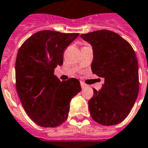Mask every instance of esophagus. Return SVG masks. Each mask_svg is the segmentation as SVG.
I'll list each match as a JSON object with an SVG mask.
<instances>
[{"instance_id": "34e87169", "label": "esophagus", "mask_w": 148, "mask_h": 148, "mask_svg": "<svg viewBox=\"0 0 148 148\" xmlns=\"http://www.w3.org/2000/svg\"><path fill=\"white\" fill-rule=\"evenodd\" d=\"M81 86H82V88H85V87H86L87 85L85 84H84V82H81Z\"/></svg>"}]
</instances>
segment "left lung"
<instances>
[{"label":"left lung","mask_w":148,"mask_h":148,"mask_svg":"<svg viewBox=\"0 0 148 148\" xmlns=\"http://www.w3.org/2000/svg\"><path fill=\"white\" fill-rule=\"evenodd\" d=\"M93 50L92 71L105 79L101 90L93 89L88 101L91 116L104 126L116 125L127 118L139 92L138 63L130 44L109 30L82 34Z\"/></svg>","instance_id":"1"}]
</instances>
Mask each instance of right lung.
I'll use <instances>...</instances> for the list:
<instances>
[{"label":"right lung","instance_id":"obj_1","mask_svg":"<svg viewBox=\"0 0 148 148\" xmlns=\"http://www.w3.org/2000/svg\"><path fill=\"white\" fill-rule=\"evenodd\" d=\"M78 36L39 31L18 51L17 92L28 116L40 127H56L66 121L71 100L82 90L77 79L60 82L54 75V69L63 64L64 49Z\"/></svg>","mask_w":148,"mask_h":148}]
</instances>
